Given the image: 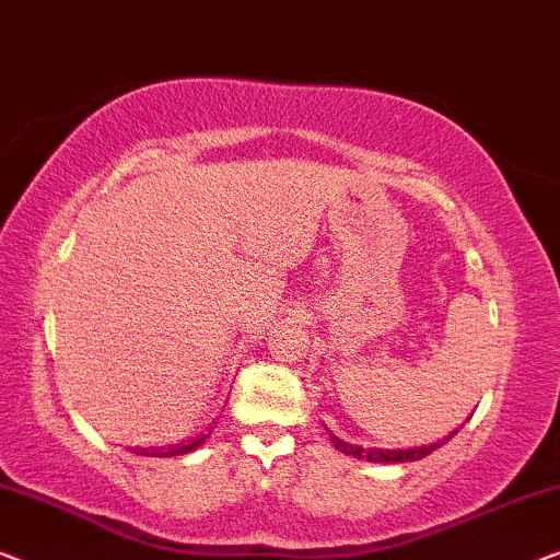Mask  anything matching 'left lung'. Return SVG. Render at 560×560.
Wrapping results in <instances>:
<instances>
[{
	"mask_svg": "<svg viewBox=\"0 0 560 560\" xmlns=\"http://www.w3.org/2000/svg\"><path fill=\"white\" fill-rule=\"evenodd\" d=\"M456 434V431H454ZM454 434H448L446 439L436 441V444H429V446H413V448H362L355 444H348V441H342L340 436L329 434V441H332L335 448H340L342 454H350V456H358V459H368V462H385V464H398V462H419L423 456H429L434 448H439L441 444H446L448 439Z\"/></svg>",
	"mask_w": 560,
	"mask_h": 560,
	"instance_id": "left-lung-1",
	"label": "left lung"
}]
</instances>
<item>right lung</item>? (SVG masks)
Segmentation results:
<instances>
[{"label": "right lung", "mask_w": 560, "mask_h": 560, "mask_svg": "<svg viewBox=\"0 0 560 560\" xmlns=\"http://www.w3.org/2000/svg\"><path fill=\"white\" fill-rule=\"evenodd\" d=\"M208 436H210V431H208V434H198V436L185 439V441H179V444H170V446H164V448L141 446V448H133V452L141 454V456H183V454L195 452V448H198L200 444H205V439H208Z\"/></svg>", "instance_id": "obj_1"}]
</instances>
